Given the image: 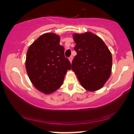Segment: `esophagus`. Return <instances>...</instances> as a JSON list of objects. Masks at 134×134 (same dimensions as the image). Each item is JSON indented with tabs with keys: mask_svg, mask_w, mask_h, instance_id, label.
Masks as SVG:
<instances>
[{
	"mask_svg": "<svg viewBox=\"0 0 134 134\" xmlns=\"http://www.w3.org/2000/svg\"><path fill=\"white\" fill-rule=\"evenodd\" d=\"M72 59H73V57H72V56H71L69 58V62H71V63H72Z\"/></svg>",
	"mask_w": 134,
	"mask_h": 134,
	"instance_id": "esophagus-1",
	"label": "esophagus"
}]
</instances>
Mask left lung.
Returning <instances> with one entry per match:
<instances>
[{
	"label": "left lung",
	"instance_id": "obj_1",
	"mask_svg": "<svg viewBox=\"0 0 134 134\" xmlns=\"http://www.w3.org/2000/svg\"><path fill=\"white\" fill-rule=\"evenodd\" d=\"M74 50L77 55L72 70L84 88L90 91L99 90L110 76L112 57L104 42L91 32L74 34Z\"/></svg>",
	"mask_w": 134,
	"mask_h": 134
}]
</instances>
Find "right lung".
I'll return each mask as SVG.
<instances>
[{"label":"right lung","mask_w":134,"mask_h":134,"mask_svg":"<svg viewBox=\"0 0 134 134\" xmlns=\"http://www.w3.org/2000/svg\"><path fill=\"white\" fill-rule=\"evenodd\" d=\"M60 37L54 33L40 36L28 49L25 61L27 74L33 85L45 94H50L61 87L70 62L60 45Z\"/></svg>","instance_id":"1"}]
</instances>
